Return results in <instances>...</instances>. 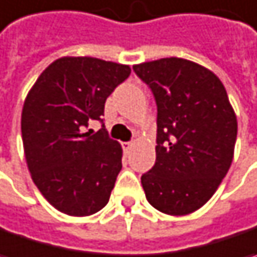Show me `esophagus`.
<instances>
[{"label":"esophagus","mask_w":257,"mask_h":257,"mask_svg":"<svg viewBox=\"0 0 257 257\" xmlns=\"http://www.w3.org/2000/svg\"><path fill=\"white\" fill-rule=\"evenodd\" d=\"M121 146H122V149L125 150V152H130V150H132V148H133V143H132V142H122Z\"/></svg>","instance_id":"obj_1"}]
</instances>
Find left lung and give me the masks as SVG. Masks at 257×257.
I'll use <instances>...</instances> for the list:
<instances>
[{
    "label": "left lung",
    "mask_w": 257,
    "mask_h": 257,
    "mask_svg": "<svg viewBox=\"0 0 257 257\" xmlns=\"http://www.w3.org/2000/svg\"><path fill=\"white\" fill-rule=\"evenodd\" d=\"M158 107L156 162L142 175L148 201L169 215L201 208L233 161L237 120L224 85L198 63L165 58L135 65Z\"/></svg>",
    "instance_id": "1"
}]
</instances>
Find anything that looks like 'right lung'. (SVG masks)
I'll return each mask as SVG.
<instances>
[{
    "instance_id": "add662e5",
    "label": "right lung",
    "mask_w": 257,
    "mask_h": 257,
    "mask_svg": "<svg viewBox=\"0 0 257 257\" xmlns=\"http://www.w3.org/2000/svg\"><path fill=\"white\" fill-rule=\"evenodd\" d=\"M130 66L95 58H60L24 101L21 136L33 182L56 210L84 217L104 208L121 171V146L109 139L104 107ZM94 119L103 124L86 132Z\"/></svg>"
}]
</instances>
